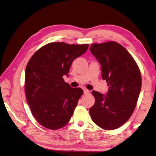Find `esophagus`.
I'll use <instances>...</instances> for the list:
<instances>
[{"label":"esophagus","mask_w":156,"mask_h":156,"mask_svg":"<svg viewBox=\"0 0 156 156\" xmlns=\"http://www.w3.org/2000/svg\"><path fill=\"white\" fill-rule=\"evenodd\" d=\"M83 90H84V95H87V94H89V93H90L89 90H88V89H84Z\"/></svg>","instance_id":"34e87169"}]
</instances>
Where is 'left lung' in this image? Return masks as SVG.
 I'll return each instance as SVG.
<instances>
[{
	"mask_svg": "<svg viewBox=\"0 0 156 156\" xmlns=\"http://www.w3.org/2000/svg\"><path fill=\"white\" fill-rule=\"evenodd\" d=\"M90 50L101 66V76L109 86L104 95L93 90L95 101L89 110L96 125L112 130L125 123L136 108L141 89L140 72L134 58L115 41L93 44Z\"/></svg>",
	"mask_w": 156,
	"mask_h": 156,
	"instance_id": "1",
	"label": "left lung"
}]
</instances>
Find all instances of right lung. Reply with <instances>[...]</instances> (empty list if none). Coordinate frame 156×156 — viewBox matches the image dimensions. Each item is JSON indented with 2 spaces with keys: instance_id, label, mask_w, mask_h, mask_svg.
Returning <instances> with one entry per match:
<instances>
[{
  "instance_id": "right-lung-1",
  "label": "right lung",
  "mask_w": 156,
  "mask_h": 156,
  "mask_svg": "<svg viewBox=\"0 0 156 156\" xmlns=\"http://www.w3.org/2000/svg\"><path fill=\"white\" fill-rule=\"evenodd\" d=\"M89 44L49 43L34 53L25 72V93L37 121L50 129L64 127L72 117L81 88H72L63 76H69L73 61L86 52Z\"/></svg>"
}]
</instances>
